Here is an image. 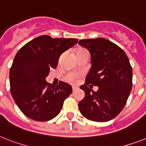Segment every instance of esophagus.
I'll use <instances>...</instances> for the list:
<instances>
[{"label": "esophagus", "mask_w": 146, "mask_h": 146, "mask_svg": "<svg viewBox=\"0 0 146 146\" xmlns=\"http://www.w3.org/2000/svg\"><path fill=\"white\" fill-rule=\"evenodd\" d=\"M78 88L76 86H73V92H75L76 90V89H77Z\"/></svg>", "instance_id": "obj_1"}]
</instances>
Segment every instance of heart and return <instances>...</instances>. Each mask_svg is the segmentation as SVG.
<instances>
[{"label": "heart", "mask_w": 146, "mask_h": 146, "mask_svg": "<svg viewBox=\"0 0 146 146\" xmlns=\"http://www.w3.org/2000/svg\"><path fill=\"white\" fill-rule=\"evenodd\" d=\"M66 79H67V80H69V81H70V82H73L75 77H74V76L73 75H68L66 76Z\"/></svg>", "instance_id": "obj_1"}]
</instances>
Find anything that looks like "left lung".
Here are the masks:
<instances>
[{
  "mask_svg": "<svg viewBox=\"0 0 146 146\" xmlns=\"http://www.w3.org/2000/svg\"><path fill=\"white\" fill-rule=\"evenodd\" d=\"M91 56V67L85 85V92L79 103L80 113L96 122H106L120 113L127 103L133 83V70L126 53L111 41L98 38L79 42ZM92 85L99 87L94 92Z\"/></svg>",
  "mask_w": 146,
  "mask_h": 146,
  "instance_id": "obj_1",
  "label": "left lung"
}]
</instances>
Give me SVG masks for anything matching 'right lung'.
Masks as SVG:
<instances>
[{
    "instance_id": "obj_1",
    "label": "right lung",
    "mask_w": 146,
    "mask_h": 146,
    "mask_svg": "<svg viewBox=\"0 0 146 146\" xmlns=\"http://www.w3.org/2000/svg\"><path fill=\"white\" fill-rule=\"evenodd\" d=\"M78 42L77 38H52L42 35L28 42L15 56L10 70V92L20 111L37 121H48L60 112L73 92L68 83L51 86L45 80L60 56Z\"/></svg>"
}]
</instances>
